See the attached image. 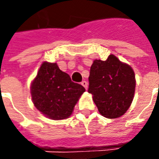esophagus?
<instances>
[{
    "label": "esophagus",
    "instance_id": "esophagus-1",
    "mask_svg": "<svg viewBox=\"0 0 159 159\" xmlns=\"http://www.w3.org/2000/svg\"><path fill=\"white\" fill-rule=\"evenodd\" d=\"M82 85H83L86 89H88V85H89V84H88V83H87L86 81H83V82H82Z\"/></svg>",
    "mask_w": 159,
    "mask_h": 159
}]
</instances>
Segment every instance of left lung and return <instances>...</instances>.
<instances>
[{"instance_id": "1", "label": "left lung", "mask_w": 159, "mask_h": 159, "mask_svg": "<svg viewBox=\"0 0 159 159\" xmlns=\"http://www.w3.org/2000/svg\"><path fill=\"white\" fill-rule=\"evenodd\" d=\"M89 81V93L103 117L119 118L130 108L136 89L135 73L116 56L109 55L106 61L94 60Z\"/></svg>"}]
</instances>
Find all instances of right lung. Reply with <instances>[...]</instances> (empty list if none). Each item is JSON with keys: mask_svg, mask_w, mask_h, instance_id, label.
I'll return each mask as SVG.
<instances>
[{"mask_svg": "<svg viewBox=\"0 0 159 159\" xmlns=\"http://www.w3.org/2000/svg\"><path fill=\"white\" fill-rule=\"evenodd\" d=\"M32 100L39 112L55 120L69 118L85 89L73 83L56 63L43 61L30 87Z\"/></svg>", "mask_w": 159, "mask_h": 159, "instance_id": "right-lung-1", "label": "right lung"}]
</instances>
